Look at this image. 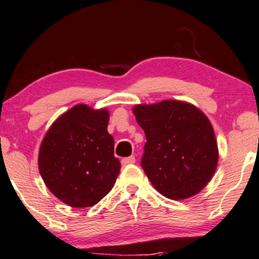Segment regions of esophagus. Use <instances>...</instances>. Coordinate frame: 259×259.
<instances>
[{"label": "esophagus", "mask_w": 259, "mask_h": 259, "mask_svg": "<svg viewBox=\"0 0 259 259\" xmlns=\"http://www.w3.org/2000/svg\"><path fill=\"white\" fill-rule=\"evenodd\" d=\"M135 163V157L130 156V157H125V158L121 159V164L123 165H127V164H133Z\"/></svg>", "instance_id": "34e87169"}]
</instances>
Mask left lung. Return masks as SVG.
I'll list each match as a JSON object with an SVG mask.
<instances>
[{"instance_id": "obj_1", "label": "left lung", "mask_w": 259, "mask_h": 259, "mask_svg": "<svg viewBox=\"0 0 259 259\" xmlns=\"http://www.w3.org/2000/svg\"><path fill=\"white\" fill-rule=\"evenodd\" d=\"M146 144L141 167L157 190L171 200H185L212 179L218 146L209 120L195 106L168 100L133 109Z\"/></svg>"}]
</instances>
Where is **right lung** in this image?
Returning a JSON list of instances; mask_svg holds the SVG:
<instances>
[{
  "mask_svg": "<svg viewBox=\"0 0 259 259\" xmlns=\"http://www.w3.org/2000/svg\"><path fill=\"white\" fill-rule=\"evenodd\" d=\"M108 120L106 109L78 105L62 114L45 135L38 170L50 191L68 206H94L117 180L120 162L107 132Z\"/></svg>",
  "mask_w": 259,
  "mask_h": 259,
  "instance_id": "add662e5",
  "label": "right lung"
}]
</instances>
